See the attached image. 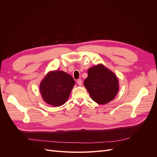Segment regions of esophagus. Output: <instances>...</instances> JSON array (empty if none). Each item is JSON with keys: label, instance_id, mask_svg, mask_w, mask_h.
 <instances>
[{"label": "esophagus", "instance_id": "obj_1", "mask_svg": "<svg viewBox=\"0 0 157 157\" xmlns=\"http://www.w3.org/2000/svg\"><path fill=\"white\" fill-rule=\"evenodd\" d=\"M77 84H78V86H82V81L81 80H77Z\"/></svg>", "mask_w": 157, "mask_h": 157}]
</instances>
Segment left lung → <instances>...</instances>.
Segmentation results:
<instances>
[{"label":"left lung","instance_id":"obj_1","mask_svg":"<svg viewBox=\"0 0 157 157\" xmlns=\"http://www.w3.org/2000/svg\"><path fill=\"white\" fill-rule=\"evenodd\" d=\"M84 86L93 100L101 105L111 101L119 90L116 75L103 64L88 69V77L84 80Z\"/></svg>","mask_w":157,"mask_h":157}]
</instances>
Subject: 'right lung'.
<instances>
[{
	"instance_id": "obj_1",
	"label": "right lung",
	"mask_w": 157,
	"mask_h": 157,
	"mask_svg": "<svg viewBox=\"0 0 157 157\" xmlns=\"http://www.w3.org/2000/svg\"><path fill=\"white\" fill-rule=\"evenodd\" d=\"M75 84L73 78L64 71H50L40 83L41 96L49 105L61 106L67 101Z\"/></svg>"
}]
</instances>
